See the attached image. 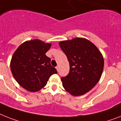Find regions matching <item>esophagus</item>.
<instances>
[{
	"instance_id": "esophagus-1",
	"label": "esophagus",
	"mask_w": 121,
	"mask_h": 121,
	"mask_svg": "<svg viewBox=\"0 0 121 121\" xmlns=\"http://www.w3.org/2000/svg\"><path fill=\"white\" fill-rule=\"evenodd\" d=\"M56 68L57 70V71L59 72V66H57L56 67Z\"/></svg>"
}]
</instances>
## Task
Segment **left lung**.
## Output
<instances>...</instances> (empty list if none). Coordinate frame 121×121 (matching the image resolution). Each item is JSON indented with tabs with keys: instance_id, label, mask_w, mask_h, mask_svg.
Returning <instances> with one entry per match:
<instances>
[{
	"instance_id": "8db88e82",
	"label": "left lung",
	"mask_w": 121,
	"mask_h": 121,
	"mask_svg": "<svg viewBox=\"0 0 121 121\" xmlns=\"http://www.w3.org/2000/svg\"><path fill=\"white\" fill-rule=\"evenodd\" d=\"M69 62L68 75L61 77L65 90L73 96L85 94L94 87L102 75L104 59L95 44L84 38L59 43Z\"/></svg>"
}]
</instances>
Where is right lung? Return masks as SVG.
<instances>
[{
	"label": "right lung",
	"mask_w": 121,
	"mask_h": 121,
	"mask_svg": "<svg viewBox=\"0 0 121 121\" xmlns=\"http://www.w3.org/2000/svg\"><path fill=\"white\" fill-rule=\"evenodd\" d=\"M51 44L38 39L25 42L16 50L11 60L10 68L16 81L29 91L40 90L49 77L57 73L46 53Z\"/></svg>",
	"instance_id": "add662e5"
}]
</instances>
